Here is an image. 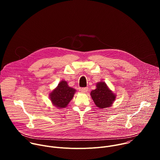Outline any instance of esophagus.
<instances>
[{"label":"esophagus","mask_w":160,"mask_h":160,"mask_svg":"<svg viewBox=\"0 0 160 160\" xmlns=\"http://www.w3.org/2000/svg\"><path fill=\"white\" fill-rule=\"evenodd\" d=\"M87 90H88V88H87V87L81 88L80 89V91L81 92H82V93H86V92H87Z\"/></svg>","instance_id":"esophagus-1"}]
</instances>
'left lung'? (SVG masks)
<instances>
[{"instance_id":"8db88e82","label":"left lung","mask_w":160,"mask_h":160,"mask_svg":"<svg viewBox=\"0 0 160 160\" xmlns=\"http://www.w3.org/2000/svg\"><path fill=\"white\" fill-rule=\"evenodd\" d=\"M90 96L96 106L100 109L111 106L117 96L109 88L104 82L97 83L96 88L91 91Z\"/></svg>"}]
</instances>
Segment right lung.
Here are the masks:
<instances>
[{"label": "right lung", "instance_id": "add662e5", "mask_svg": "<svg viewBox=\"0 0 160 160\" xmlns=\"http://www.w3.org/2000/svg\"><path fill=\"white\" fill-rule=\"evenodd\" d=\"M75 92V88L68 86L66 81L62 80L49 94V98L54 106L61 109L68 106Z\"/></svg>", "mask_w": 160, "mask_h": 160}]
</instances>
